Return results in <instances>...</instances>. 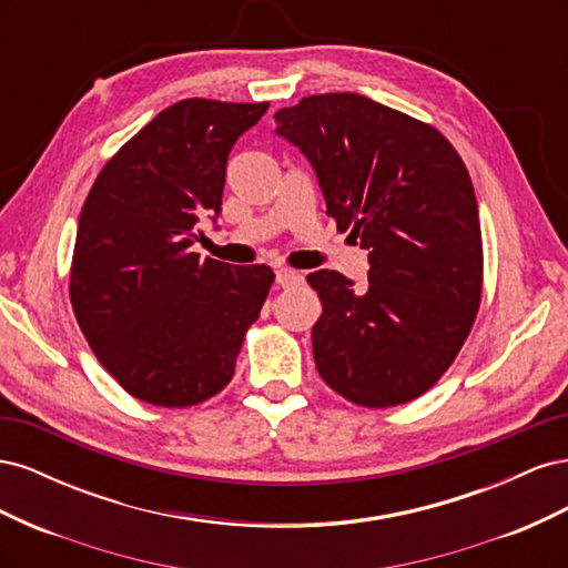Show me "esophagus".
<instances>
[{"label":"esophagus","mask_w":568,"mask_h":568,"mask_svg":"<svg viewBox=\"0 0 568 568\" xmlns=\"http://www.w3.org/2000/svg\"><path fill=\"white\" fill-rule=\"evenodd\" d=\"M303 277L298 272H294V270H288V267H280L277 270V284L280 286H294V284H298Z\"/></svg>","instance_id":"obj_1"}]
</instances>
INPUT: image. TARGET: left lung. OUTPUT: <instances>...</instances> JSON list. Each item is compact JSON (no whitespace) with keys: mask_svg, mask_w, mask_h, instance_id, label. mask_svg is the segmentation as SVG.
I'll list each match as a JSON object with an SVG mask.
<instances>
[{"mask_svg":"<svg viewBox=\"0 0 568 568\" xmlns=\"http://www.w3.org/2000/svg\"><path fill=\"white\" fill-rule=\"evenodd\" d=\"M274 118L313 163L336 230L369 251L365 288L336 270L307 274L320 376L359 407L419 398L455 363L484 294L467 165L434 125L363 94L303 97Z\"/></svg>","mask_w":568,"mask_h":568,"instance_id":"obj_1","label":"left lung"}]
</instances>
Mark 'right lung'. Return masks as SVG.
I'll return each mask as SVG.
<instances>
[{
	"label": "right lung",
	"instance_id": "add662e5",
	"mask_svg": "<svg viewBox=\"0 0 568 568\" xmlns=\"http://www.w3.org/2000/svg\"><path fill=\"white\" fill-rule=\"evenodd\" d=\"M270 101L182 99L101 168L84 199L71 261L73 313L132 398L192 407L225 388L274 272L192 251L220 213L232 146Z\"/></svg>",
	"mask_w": 568,
	"mask_h": 568
}]
</instances>
